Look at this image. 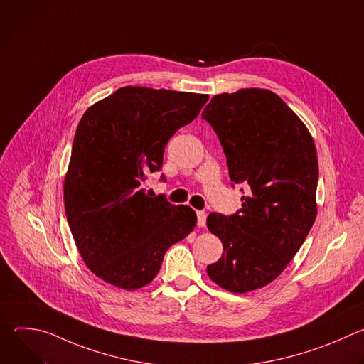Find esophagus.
Instances as JSON below:
<instances>
[{"mask_svg": "<svg viewBox=\"0 0 364 364\" xmlns=\"http://www.w3.org/2000/svg\"><path fill=\"white\" fill-rule=\"evenodd\" d=\"M196 216H197V225H198V228H204V225H205V219H207L205 212H203V210H197V212H196Z\"/></svg>", "mask_w": 364, "mask_h": 364, "instance_id": "34e87169", "label": "esophagus"}]
</instances>
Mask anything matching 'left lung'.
Listing matches in <instances>:
<instances>
[{
    "label": "left lung",
    "mask_w": 364,
    "mask_h": 364,
    "mask_svg": "<svg viewBox=\"0 0 364 364\" xmlns=\"http://www.w3.org/2000/svg\"><path fill=\"white\" fill-rule=\"evenodd\" d=\"M201 118L219 136L232 187L247 186L235 215L207 218V228L223 243L222 257L207 267V275L230 292L262 288L279 277L314 225V141L268 89L216 95Z\"/></svg>",
    "instance_id": "left-lung-1"
}]
</instances>
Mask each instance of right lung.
I'll return each instance as SVG.
<instances>
[{
    "mask_svg": "<svg viewBox=\"0 0 364 364\" xmlns=\"http://www.w3.org/2000/svg\"><path fill=\"white\" fill-rule=\"evenodd\" d=\"M209 95L125 86L82 117L65 178V210L87 268L122 289L159 274L167 249L196 225L187 205L148 196L164 148L197 118Z\"/></svg>",
    "mask_w": 364,
    "mask_h": 364,
    "instance_id": "obj_1",
    "label": "right lung"
}]
</instances>
